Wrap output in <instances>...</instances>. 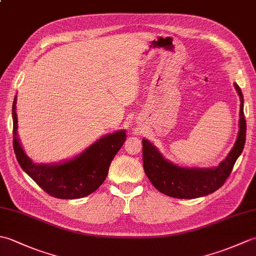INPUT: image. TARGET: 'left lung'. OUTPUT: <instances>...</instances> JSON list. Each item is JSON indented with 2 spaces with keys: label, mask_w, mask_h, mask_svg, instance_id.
<instances>
[{
  "label": "left lung",
  "mask_w": 256,
  "mask_h": 256,
  "mask_svg": "<svg viewBox=\"0 0 256 256\" xmlns=\"http://www.w3.org/2000/svg\"><path fill=\"white\" fill-rule=\"evenodd\" d=\"M240 96V120L238 138L230 153L218 166L209 168L182 167L165 158L150 140L143 138V167L146 176L162 194L178 199H194L214 192L230 176L238 157L246 144V123L243 112V94L236 84Z\"/></svg>",
  "instance_id": "1"
}]
</instances>
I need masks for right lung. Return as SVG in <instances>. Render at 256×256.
I'll return each mask as SVG.
<instances>
[{
  "label": "right lung",
  "mask_w": 256,
  "mask_h": 256,
  "mask_svg": "<svg viewBox=\"0 0 256 256\" xmlns=\"http://www.w3.org/2000/svg\"><path fill=\"white\" fill-rule=\"evenodd\" d=\"M16 99L13 101V148L27 175L48 194L59 199H78L92 194L106 180L114 156L126 140L125 130L104 135L74 158L37 164L26 155L18 135Z\"/></svg>",
  "instance_id": "right-lung-1"
}]
</instances>
